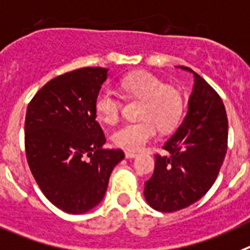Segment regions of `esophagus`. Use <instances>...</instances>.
Here are the masks:
<instances>
[{"label":"esophagus","instance_id":"esophagus-1","mask_svg":"<svg viewBox=\"0 0 250 250\" xmlns=\"http://www.w3.org/2000/svg\"><path fill=\"white\" fill-rule=\"evenodd\" d=\"M138 154H137L136 152H130V150H127L125 152V158H134V157H137Z\"/></svg>","mask_w":250,"mask_h":250}]
</instances>
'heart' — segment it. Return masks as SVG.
Here are the masks:
<instances>
[{"instance_id": "b5f03b06", "label": "heart", "mask_w": 250, "mask_h": 250, "mask_svg": "<svg viewBox=\"0 0 250 250\" xmlns=\"http://www.w3.org/2000/svg\"><path fill=\"white\" fill-rule=\"evenodd\" d=\"M125 93L143 100L139 122L125 123L112 133V141L125 149L139 150L158 134L159 127L169 129L178 122L183 101L178 91L147 71L129 73L120 81ZM94 111L100 121L113 125L121 113L120 98L114 91L102 88L94 101Z\"/></svg>"}]
</instances>
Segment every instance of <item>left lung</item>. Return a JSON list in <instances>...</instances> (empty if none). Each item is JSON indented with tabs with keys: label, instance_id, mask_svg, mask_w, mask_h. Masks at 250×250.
<instances>
[{
	"label": "left lung",
	"instance_id": "left-lung-1",
	"mask_svg": "<svg viewBox=\"0 0 250 250\" xmlns=\"http://www.w3.org/2000/svg\"><path fill=\"white\" fill-rule=\"evenodd\" d=\"M186 117L163 145L168 156H156L154 173L146 182L145 198L152 208L175 212L199 201L214 183L228 142V120L219 94L194 71Z\"/></svg>",
	"mask_w": 250,
	"mask_h": 250
}]
</instances>
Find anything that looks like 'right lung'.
<instances>
[{
    "label": "right lung",
    "instance_id": "right-lung-1",
    "mask_svg": "<svg viewBox=\"0 0 250 250\" xmlns=\"http://www.w3.org/2000/svg\"><path fill=\"white\" fill-rule=\"evenodd\" d=\"M108 68L86 67L53 78L27 107L24 146L30 169L53 206L82 214L102 202L112 170L125 158L103 149L94 101Z\"/></svg>",
    "mask_w": 250,
    "mask_h": 250
}]
</instances>
